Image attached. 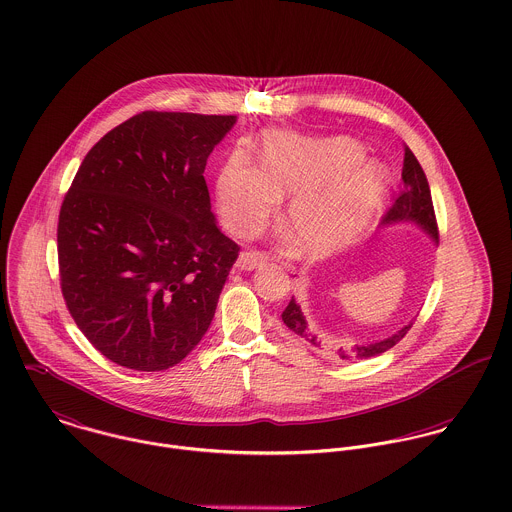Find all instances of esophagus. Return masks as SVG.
Listing matches in <instances>:
<instances>
[{"mask_svg":"<svg viewBox=\"0 0 512 512\" xmlns=\"http://www.w3.org/2000/svg\"><path fill=\"white\" fill-rule=\"evenodd\" d=\"M267 263V255L259 253V251H243L237 259V269L241 271H253L257 267H263Z\"/></svg>","mask_w":512,"mask_h":512,"instance_id":"1","label":"esophagus"}]
</instances>
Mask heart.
<instances>
[{
	"label": "heart",
	"mask_w": 512,
	"mask_h": 512,
	"mask_svg": "<svg viewBox=\"0 0 512 512\" xmlns=\"http://www.w3.org/2000/svg\"><path fill=\"white\" fill-rule=\"evenodd\" d=\"M350 138L271 134L263 144V168L231 160L215 182L217 211L237 235L255 233L291 196L285 217L314 255L354 241L372 221L386 194V172ZM289 249L297 243L289 239Z\"/></svg>",
	"instance_id": "obj_1"
}]
</instances>
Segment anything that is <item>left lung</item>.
I'll return each instance as SVG.
<instances>
[{"label":"left lung","mask_w":512,"mask_h":512,"mask_svg":"<svg viewBox=\"0 0 512 512\" xmlns=\"http://www.w3.org/2000/svg\"><path fill=\"white\" fill-rule=\"evenodd\" d=\"M402 180H404V192L400 194V198L390 207V211L384 215L382 225L390 227V225H398V223H413L415 227H419L433 243L439 241L437 235V223H435V213H433V202H431V192H429V184L427 178L417 162V158L413 156V152L406 146V156H404V170H402ZM283 322L287 324V328L297 334L299 338H303L310 346L314 348H322V340L314 334V328L308 324L307 316L303 312V307L291 299L289 307L283 310ZM411 328V322L406 326H402L398 332L382 338V340H374V342H362V344H354L350 348H338L336 356L340 360H368L374 356L384 354L386 350H390L392 346H396Z\"/></svg>","instance_id":"1"}]
</instances>
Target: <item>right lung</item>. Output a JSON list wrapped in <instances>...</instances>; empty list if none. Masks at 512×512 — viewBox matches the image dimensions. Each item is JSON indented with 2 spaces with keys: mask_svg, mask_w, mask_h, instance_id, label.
I'll list each match as a JSON object with an SVG mask.
<instances>
[{
  "mask_svg": "<svg viewBox=\"0 0 512 512\" xmlns=\"http://www.w3.org/2000/svg\"><path fill=\"white\" fill-rule=\"evenodd\" d=\"M235 122L136 114L89 150L63 200L61 291L81 332L118 366L168 370L211 324L239 247L215 223L204 170Z\"/></svg>",
  "mask_w": 512,
  "mask_h": 512,
  "instance_id": "obj_1",
  "label": "right lung"
}]
</instances>
